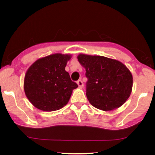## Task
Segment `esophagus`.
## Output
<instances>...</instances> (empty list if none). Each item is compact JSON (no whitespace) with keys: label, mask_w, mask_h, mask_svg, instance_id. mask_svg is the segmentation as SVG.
Listing matches in <instances>:
<instances>
[{"label":"esophagus","mask_w":155,"mask_h":155,"mask_svg":"<svg viewBox=\"0 0 155 155\" xmlns=\"http://www.w3.org/2000/svg\"><path fill=\"white\" fill-rule=\"evenodd\" d=\"M77 84L79 85V87L80 88L83 87V86H84L83 81H81V80H78V81H77Z\"/></svg>","instance_id":"obj_1"}]
</instances>
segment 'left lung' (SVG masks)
<instances>
[{"instance_id": "left-lung-1", "label": "left lung", "mask_w": 155, "mask_h": 155, "mask_svg": "<svg viewBox=\"0 0 155 155\" xmlns=\"http://www.w3.org/2000/svg\"><path fill=\"white\" fill-rule=\"evenodd\" d=\"M78 60L86 69V95L94 107L111 111L128 99L133 76L124 64L106 57L82 54L78 56Z\"/></svg>"}]
</instances>
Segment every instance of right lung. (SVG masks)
Instances as JSON below:
<instances>
[{
	"mask_svg": "<svg viewBox=\"0 0 155 155\" xmlns=\"http://www.w3.org/2000/svg\"><path fill=\"white\" fill-rule=\"evenodd\" d=\"M70 55L54 54L41 58L27 71L24 90L27 97L35 107L44 111L60 109L70 99L77 84L65 71Z\"/></svg>",
	"mask_w": 155,
	"mask_h": 155,
	"instance_id": "right-lung-1",
	"label": "right lung"
}]
</instances>
